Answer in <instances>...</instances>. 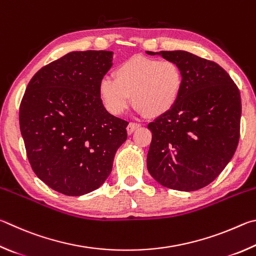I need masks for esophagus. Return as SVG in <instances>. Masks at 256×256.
<instances>
[{
    "mask_svg": "<svg viewBox=\"0 0 256 256\" xmlns=\"http://www.w3.org/2000/svg\"><path fill=\"white\" fill-rule=\"evenodd\" d=\"M140 127V124H135V122H130L128 126H127V132L130 135V134H132L136 130V129H138Z\"/></svg>",
    "mask_w": 256,
    "mask_h": 256,
    "instance_id": "1",
    "label": "esophagus"
}]
</instances>
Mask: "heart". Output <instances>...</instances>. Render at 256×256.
<instances>
[{
    "label": "heart",
    "instance_id": "b5f03b06",
    "mask_svg": "<svg viewBox=\"0 0 256 256\" xmlns=\"http://www.w3.org/2000/svg\"><path fill=\"white\" fill-rule=\"evenodd\" d=\"M114 76L98 84L103 106L114 116L127 109L132 96L137 112L158 118L176 106L182 92V70L173 60L136 55L116 66Z\"/></svg>",
    "mask_w": 256,
    "mask_h": 256
}]
</instances>
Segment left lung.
<instances>
[{
    "mask_svg": "<svg viewBox=\"0 0 256 256\" xmlns=\"http://www.w3.org/2000/svg\"><path fill=\"white\" fill-rule=\"evenodd\" d=\"M180 66L181 96L173 109L147 128V168L160 184L196 191L216 178L240 140V90L222 67L184 50L147 52Z\"/></svg>",
    "mask_w": 256,
    "mask_h": 256,
    "instance_id": "left-lung-1",
    "label": "left lung"
}]
</instances>
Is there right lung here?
I'll list each match as a JSON object with an SVG mask.
<instances>
[{"mask_svg": "<svg viewBox=\"0 0 256 256\" xmlns=\"http://www.w3.org/2000/svg\"><path fill=\"white\" fill-rule=\"evenodd\" d=\"M114 52H72L30 80L19 121L29 163L52 190L78 196L100 188L112 171L128 122L110 114L98 84Z\"/></svg>", "mask_w": 256, "mask_h": 256, "instance_id": "obj_1", "label": "right lung"}]
</instances>
